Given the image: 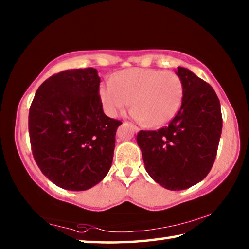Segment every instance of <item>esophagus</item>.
Masks as SVG:
<instances>
[{
  "mask_svg": "<svg viewBox=\"0 0 249 249\" xmlns=\"http://www.w3.org/2000/svg\"><path fill=\"white\" fill-rule=\"evenodd\" d=\"M124 124L125 125H130V126H132V127H133V129H134V132H138V130H140V128H138V127H136V126H135V125H133L132 123H128V122H124Z\"/></svg>",
  "mask_w": 249,
  "mask_h": 249,
  "instance_id": "obj_1",
  "label": "esophagus"
}]
</instances>
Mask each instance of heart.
<instances>
[{"mask_svg": "<svg viewBox=\"0 0 249 249\" xmlns=\"http://www.w3.org/2000/svg\"><path fill=\"white\" fill-rule=\"evenodd\" d=\"M109 115L115 116L130 104L132 116L149 127H159L174 119L183 96V83L172 71L134 68L115 74L100 89Z\"/></svg>", "mask_w": 249, "mask_h": 249, "instance_id": "obj_1", "label": "heart"}]
</instances>
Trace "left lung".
I'll list each match as a JSON object with an SVG mask.
<instances>
[{
	"mask_svg": "<svg viewBox=\"0 0 249 249\" xmlns=\"http://www.w3.org/2000/svg\"><path fill=\"white\" fill-rule=\"evenodd\" d=\"M176 73L183 83L177 115L165 127L137 134L146 171L172 191L190 188L208 176L222 134L221 104L213 88L182 67Z\"/></svg>",
	"mask_w": 249,
	"mask_h": 249,
	"instance_id": "1",
	"label": "left lung"
}]
</instances>
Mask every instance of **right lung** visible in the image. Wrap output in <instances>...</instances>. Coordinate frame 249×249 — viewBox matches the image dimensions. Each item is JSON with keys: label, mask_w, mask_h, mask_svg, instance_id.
<instances>
[{"label": "right lung", "mask_w": 249, "mask_h": 249, "mask_svg": "<svg viewBox=\"0 0 249 249\" xmlns=\"http://www.w3.org/2000/svg\"><path fill=\"white\" fill-rule=\"evenodd\" d=\"M94 68L53 74L36 91L28 132L34 159L58 187L88 190L111 168L121 121L104 114Z\"/></svg>", "instance_id": "right-lung-1"}]
</instances>
